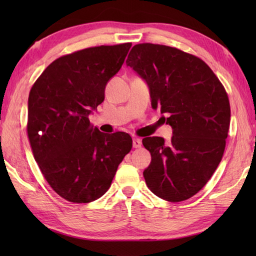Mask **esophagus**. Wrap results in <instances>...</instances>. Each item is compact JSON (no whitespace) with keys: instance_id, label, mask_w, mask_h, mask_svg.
I'll use <instances>...</instances> for the list:
<instances>
[{"instance_id":"obj_1","label":"esophagus","mask_w":256,"mask_h":256,"mask_svg":"<svg viewBox=\"0 0 256 256\" xmlns=\"http://www.w3.org/2000/svg\"><path fill=\"white\" fill-rule=\"evenodd\" d=\"M133 148H142V140H140V138H133Z\"/></svg>"}]
</instances>
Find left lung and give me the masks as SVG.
I'll return each instance as SVG.
<instances>
[{
    "instance_id": "1",
    "label": "left lung",
    "mask_w": 256,
    "mask_h": 256,
    "mask_svg": "<svg viewBox=\"0 0 256 256\" xmlns=\"http://www.w3.org/2000/svg\"><path fill=\"white\" fill-rule=\"evenodd\" d=\"M126 66L150 86L153 108H160L172 138H143L150 165L146 184L170 202L187 200L204 187L220 164L230 125V102L224 84L204 60L178 48L135 45Z\"/></svg>"
}]
</instances>
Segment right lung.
<instances>
[{
	"instance_id": "1",
	"label": "right lung",
	"mask_w": 256,
	"mask_h": 256,
	"mask_svg": "<svg viewBox=\"0 0 256 256\" xmlns=\"http://www.w3.org/2000/svg\"><path fill=\"white\" fill-rule=\"evenodd\" d=\"M131 46L102 45L59 57L30 89L27 135L32 155L54 192L70 202L102 197L132 150L128 133H102L89 120Z\"/></svg>"
}]
</instances>
